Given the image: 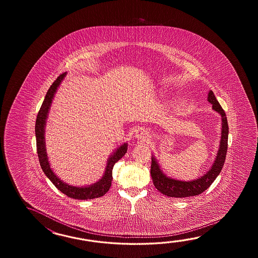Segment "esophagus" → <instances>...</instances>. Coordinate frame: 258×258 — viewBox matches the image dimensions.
<instances>
[{
  "mask_svg": "<svg viewBox=\"0 0 258 258\" xmlns=\"http://www.w3.org/2000/svg\"><path fill=\"white\" fill-rule=\"evenodd\" d=\"M136 137L138 138V139H140V140H142V141H146V139H147V135L142 131H137L136 133Z\"/></svg>",
  "mask_w": 258,
  "mask_h": 258,
  "instance_id": "esophagus-1",
  "label": "esophagus"
}]
</instances>
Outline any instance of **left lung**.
<instances>
[{
	"mask_svg": "<svg viewBox=\"0 0 258 258\" xmlns=\"http://www.w3.org/2000/svg\"><path fill=\"white\" fill-rule=\"evenodd\" d=\"M208 101L212 104L213 110H216L221 116V139L219 143V151L211 169L197 180L189 181H179L165 175L162 170H160L157 160L154 157L151 158L150 173L154 185L159 192L169 198H188L200 195L211 185V183L216 180V178L222 170L228 149V121L224 110L219 105V101L216 99L212 90L209 91Z\"/></svg>",
	"mask_w": 258,
	"mask_h": 258,
	"instance_id": "8db88e82",
	"label": "left lung"
}]
</instances>
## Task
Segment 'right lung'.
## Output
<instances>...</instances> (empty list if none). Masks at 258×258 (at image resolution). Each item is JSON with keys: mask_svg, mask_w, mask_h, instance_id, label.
Returning a JSON list of instances; mask_svg holds the SVG:
<instances>
[{"mask_svg": "<svg viewBox=\"0 0 258 258\" xmlns=\"http://www.w3.org/2000/svg\"><path fill=\"white\" fill-rule=\"evenodd\" d=\"M66 76V73H63L57 77V79L49 88L48 92L45 96L43 103L39 109V113L36 120L35 125V133H36V139H37V152L39 157V163L41 166V169L43 170L45 175L49 178L50 181L54 184L56 188H58L60 192L64 194L68 198L74 199H80V200H87V199H93V198L103 197L106 192L110 190L112 181V169L116 162L121 159L127 151V143L122 144L110 156L107 166L105 169V172L102 178L94 183L92 185L85 187L72 186L61 181L54 172L50 169L48 156L46 152V146H45V126H46V120L49 113V107L52 102V99L55 93L60 86V83L63 80Z\"/></svg>", "mask_w": 258, "mask_h": 258, "instance_id": "right-lung-1", "label": "right lung"}]
</instances>
